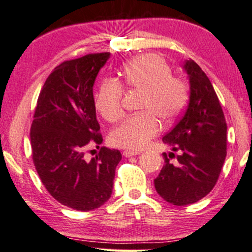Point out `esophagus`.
Here are the masks:
<instances>
[{
    "label": "esophagus",
    "instance_id": "1",
    "mask_svg": "<svg viewBox=\"0 0 252 252\" xmlns=\"http://www.w3.org/2000/svg\"><path fill=\"white\" fill-rule=\"evenodd\" d=\"M140 152L139 151H129V150H125L123 152V155L125 158H129V157H134V155H138Z\"/></svg>",
    "mask_w": 252,
    "mask_h": 252
}]
</instances>
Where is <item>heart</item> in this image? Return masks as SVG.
<instances>
[{
	"label": "heart",
	"mask_w": 252,
	"mask_h": 252,
	"mask_svg": "<svg viewBox=\"0 0 252 252\" xmlns=\"http://www.w3.org/2000/svg\"><path fill=\"white\" fill-rule=\"evenodd\" d=\"M120 81L127 90L140 91L139 113L126 118L110 134L117 147L140 150L160 131V121L170 124L185 111L189 99L188 84L173 76L169 64L155 54L133 58L124 65ZM116 79H104L94 95L98 113L108 123L124 116V88Z\"/></svg>",
	"instance_id": "obj_1"
}]
</instances>
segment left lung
Masks as SVG:
<instances>
[{"label":"left lung","instance_id":"8db88e82","mask_svg":"<svg viewBox=\"0 0 252 252\" xmlns=\"http://www.w3.org/2000/svg\"><path fill=\"white\" fill-rule=\"evenodd\" d=\"M185 69L190 83L189 104L163 136L179 155L163 153L164 164L154 180L158 194L175 206H188L209 194L226 157V123L215 90L194 61H186Z\"/></svg>","mask_w":252,"mask_h":252}]
</instances>
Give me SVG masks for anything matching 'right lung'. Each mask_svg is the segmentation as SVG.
<instances>
[{
	"label": "right lung",
	"instance_id": "add662e5",
	"mask_svg": "<svg viewBox=\"0 0 252 252\" xmlns=\"http://www.w3.org/2000/svg\"><path fill=\"white\" fill-rule=\"evenodd\" d=\"M108 57L89 54L56 66L40 90L30 128L40 181L55 200L79 212L97 209L111 197L121 160L119 151L105 147L93 159L85 158L102 142L92 88Z\"/></svg>",
	"mask_w": 252,
	"mask_h": 252
}]
</instances>
